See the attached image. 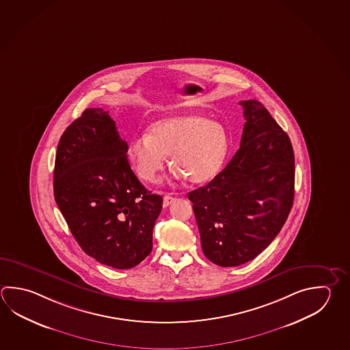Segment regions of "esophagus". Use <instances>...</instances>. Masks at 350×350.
<instances>
[{
	"label": "esophagus",
	"instance_id": "obj_1",
	"mask_svg": "<svg viewBox=\"0 0 350 350\" xmlns=\"http://www.w3.org/2000/svg\"><path fill=\"white\" fill-rule=\"evenodd\" d=\"M173 200H174V197H172L170 194H167V196H165V198H163V206L167 208L168 205L171 204Z\"/></svg>",
	"mask_w": 350,
	"mask_h": 350
}]
</instances>
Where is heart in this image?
Masks as SVG:
<instances>
[{"label":"heart","instance_id":"b5f03b06","mask_svg":"<svg viewBox=\"0 0 350 350\" xmlns=\"http://www.w3.org/2000/svg\"><path fill=\"white\" fill-rule=\"evenodd\" d=\"M229 151V136L218 121L199 115H180L153 122L147 135L127 145V159L139 178L154 182L165 157L174 176L198 185L214 178Z\"/></svg>","mask_w":350,"mask_h":350}]
</instances>
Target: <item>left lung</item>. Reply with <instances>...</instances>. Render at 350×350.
Listing matches in <instances>:
<instances>
[{
	"instance_id": "8db88e82",
	"label": "left lung",
	"mask_w": 350,
	"mask_h": 350,
	"mask_svg": "<svg viewBox=\"0 0 350 350\" xmlns=\"http://www.w3.org/2000/svg\"><path fill=\"white\" fill-rule=\"evenodd\" d=\"M240 148L223 171L188 193L206 258L234 267L256 258L282 229L295 198L290 137L258 100L240 101Z\"/></svg>"
}]
</instances>
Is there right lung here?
<instances>
[{
	"mask_svg": "<svg viewBox=\"0 0 350 350\" xmlns=\"http://www.w3.org/2000/svg\"><path fill=\"white\" fill-rule=\"evenodd\" d=\"M109 111L86 109L60 137L54 198L80 247L100 264L131 269L152 250L162 197L132 172Z\"/></svg>",
	"mask_w": 350,
	"mask_h": 350,
	"instance_id": "obj_1",
	"label": "right lung"
}]
</instances>
